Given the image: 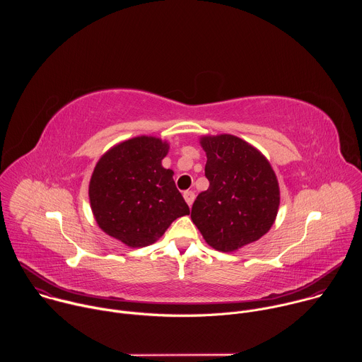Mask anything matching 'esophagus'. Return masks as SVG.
Wrapping results in <instances>:
<instances>
[{"mask_svg":"<svg viewBox=\"0 0 362 362\" xmlns=\"http://www.w3.org/2000/svg\"><path fill=\"white\" fill-rule=\"evenodd\" d=\"M183 197H185L186 203H187L189 206H192V203H193V200H194V192H193V190H186V192L183 193Z\"/></svg>","mask_w":362,"mask_h":362,"instance_id":"1","label":"esophagus"}]
</instances>
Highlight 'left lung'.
I'll return each mask as SVG.
<instances>
[{
	"instance_id": "left-lung-1",
	"label": "left lung",
	"mask_w": 362,
	"mask_h": 362,
	"mask_svg": "<svg viewBox=\"0 0 362 362\" xmlns=\"http://www.w3.org/2000/svg\"><path fill=\"white\" fill-rule=\"evenodd\" d=\"M208 190L197 194L192 221L214 249L232 252L264 236L278 214L279 186L269 162L232 136H204Z\"/></svg>"
}]
</instances>
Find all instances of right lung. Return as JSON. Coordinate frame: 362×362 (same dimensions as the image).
I'll return each mask as SVG.
<instances>
[{"instance_id":"right-lung-1","label":"right lung","mask_w":362,"mask_h":362,"mask_svg":"<svg viewBox=\"0 0 362 362\" xmlns=\"http://www.w3.org/2000/svg\"><path fill=\"white\" fill-rule=\"evenodd\" d=\"M169 144L156 137L126 140L94 168L88 196L98 226L127 246L156 242L170 223L189 215L173 172L162 166Z\"/></svg>"}]
</instances>
